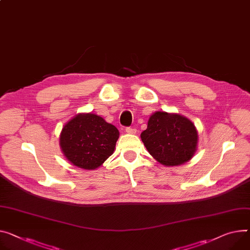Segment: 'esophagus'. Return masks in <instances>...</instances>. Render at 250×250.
Listing matches in <instances>:
<instances>
[{"label": "esophagus", "instance_id": "34e87169", "mask_svg": "<svg viewBox=\"0 0 250 250\" xmlns=\"http://www.w3.org/2000/svg\"><path fill=\"white\" fill-rule=\"evenodd\" d=\"M126 132L129 134H135L136 133V129L133 128V127H126Z\"/></svg>", "mask_w": 250, "mask_h": 250}]
</instances>
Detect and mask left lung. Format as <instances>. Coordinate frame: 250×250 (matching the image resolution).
<instances>
[{"instance_id": "left-lung-1", "label": "left lung", "mask_w": 250, "mask_h": 250, "mask_svg": "<svg viewBox=\"0 0 250 250\" xmlns=\"http://www.w3.org/2000/svg\"><path fill=\"white\" fill-rule=\"evenodd\" d=\"M141 139L150 154L163 165L187 162L194 155L198 135L195 126L177 114L156 112L149 118Z\"/></svg>"}]
</instances>
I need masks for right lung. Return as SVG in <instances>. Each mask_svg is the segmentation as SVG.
I'll return each mask as SVG.
<instances>
[{
	"mask_svg": "<svg viewBox=\"0 0 250 250\" xmlns=\"http://www.w3.org/2000/svg\"><path fill=\"white\" fill-rule=\"evenodd\" d=\"M118 129L95 114H79L62 129L60 146L75 166L96 169L113 154Z\"/></svg>",
	"mask_w": 250,
	"mask_h": 250,
	"instance_id": "right-lung-1",
	"label": "right lung"
}]
</instances>
